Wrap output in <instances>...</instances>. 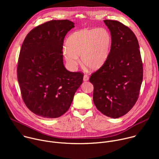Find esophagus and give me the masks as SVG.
<instances>
[{"label":"esophagus","instance_id":"34e87169","mask_svg":"<svg viewBox=\"0 0 159 159\" xmlns=\"http://www.w3.org/2000/svg\"><path fill=\"white\" fill-rule=\"evenodd\" d=\"M89 77L88 76V75H84V77H83V80H84V81H88L89 80Z\"/></svg>","mask_w":159,"mask_h":159}]
</instances>
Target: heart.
I'll list each match as a JSON object with an SVG mask.
<instances>
[{
    "label": "heart",
    "mask_w": 159,
    "mask_h": 159,
    "mask_svg": "<svg viewBox=\"0 0 159 159\" xmlns=\"http://www.w3.org/2000/svg\"><path fill=\"white\" fill-rule=\"evenodd\" d=\"M112 43L110 33L105 28L82 30L72 33L66 41L65 59L75 69L80 63L90 70H97L107 60Z\"/></svg>",
    "instance_id": "obj_1"
}]
</instances>
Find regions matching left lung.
<instances>
[{
	"label": "left lung",
	"mask_w": 159,
	"mask_h": 159,
	"mask_svg": "<svg viewBox=\"0 0 159 159\" xmlns=\"http://www.w3.org/2000/svg\"><path fill=\"white\" fill-rule=\"evenodd\" d=\"M112 43L104 65L93 73V101L103 115L118 118L137 102L143 80V63L139 44L134 33L121 22L104 20Z\"/></svg>",
	"instance_id": "obj_1"
}]
</instances>
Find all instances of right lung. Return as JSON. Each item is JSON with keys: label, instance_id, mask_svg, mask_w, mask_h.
Listing matches in <instances>:
<instances>
[{"label": "right lung", "instance_id": "add662e5", "mask_svg": "<svg viewBox=\"0 0 159 159\" xmlns=\"http://www.w3.org/2000/svg\"><path fill=\"white\" fill-rule=\"evenodd\" d=\"M74 28L68 20H52L26 36L18 59L17 80L22 98L35 115L61 116L69 109L83 73L68 71L63 61V39Z\"/></svg>", "mask_w": 159, "mask_h": 159}]
</instances>
